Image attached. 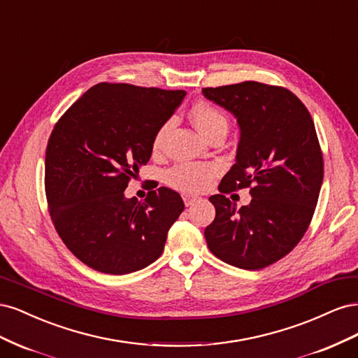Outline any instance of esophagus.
I'll return each instance as SVG.
<instances>
[{"label": "esophagus", "instance_id": "obj_1", "mask_svg": "<svg viewBox=\"0 0 358 358\" xmlns=\"http://www.w3.org/2000/svg\"><path fill=\"white\" fill-rule=\"evenodd\" d=\"M182 199H183V203H185V206H192L197 200H200V197L192 196V194H182Z\"/></svg>", "mask_w": 358, "mask_h": 358}]
</instances>
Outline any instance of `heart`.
<instances>
[{"instance_id":"1","label":"heart","mask_w":358,"mask_h":358,"mask_svg":"<svg viewBox=\"0 0 358 358\" xmlns=\"http://www.w3.org/2000/svg\"><path fill=\"white\" fill-rule=\"evenodd\" d=\"M191 119L199 128V131L210 138L213 134L227 133L229 129V119L209 103L199 101L191 107ZM170 129V122H164L158 129L152 140L154 152H159L164 146L166 136ZM220 173V167L210 162H179L167 171L169 185L183 192L196 194L208 189L215 176Z\"/></svg>"}]
</instances>
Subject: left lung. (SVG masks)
<instances>
[{"mask_svg":"<svg viewBox=\"0 0 358 358\" xmlns=\"http://www.w3.org/2000/svg\"><path fill=\"white\" fill-rule=\"evenodd\" d=\"M203 95L230 112L241 131L234 166L209 199L216 215L206 242L227 264L267 267L300 242L315 212L324 178L315 125L305 104L279 86L249 80ZM242 187L253 200L237 210L224 194Z\"/></svg>","mask_w":358,"mask_h":358,"instance_id":"1","label":"left lung"}]
</instances>
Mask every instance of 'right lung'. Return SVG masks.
<instances>
[{
  "label": "right lung",
  "mask_w": 358,
  "mask_h": 358,
  "mask_svg": "<svg viewBox=\"0 0 358 358\" xmlns=\"http://www.w3.org/2000/svg\"><path fill=\"white\" fill-rule=\"evenodd\" d=\"M185 91L99 83L61 116L50 134L45 187L53 225L82 263L109 275L152 264L185 204L166 187L145 201L125 188L152 155L157 129Z\"/></svg>",
  "instance_id": "right-lung-1"
}]
</instances>
